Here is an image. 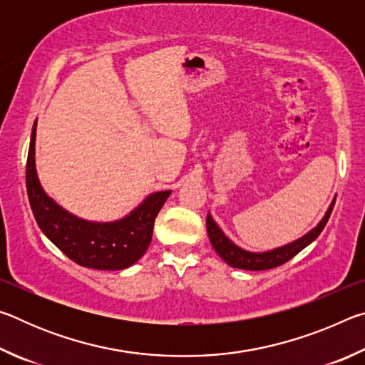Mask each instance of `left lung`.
I'll use <instances>...</instances> for the list:
<instances>
[{
	"mask_svg": "<svg viewBox=\"0 0 365 365\" xmlns=\"http://www.w3.org/2000/svg\"><path fill=\"white\" fill-rule=\"evenodd\" d=\"M335 200L336 197H333L331 205L329 209H327L324 219L320 220L312 230H309L306 235H302L301 238L294 240L292 243L280 246V248L264 251V252H252V251H246L243 248H240V246L235 245L232 240L220 230V227L215 224L214 219L211 217V214H207L206 217L209 240H211V245L215 250V252H217V255L224 259L228 265H232L235 269L267 270V269L279 267V265L288 262L289 259L294 257L299 251L304 250L307 245H311L314 240L319 237L320 232H322L324 227L327 225V222H329L333 206H335Z\"/></svg>",
	"mask_w": 365,
	"mask_h": 365,
	"instance_id": "1",
	"label": "left lung"
}]
</instances>
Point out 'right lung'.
I'll return each mask as SVG.
<instances>
[{"label":"right lung","instance_id":"1","mask_svg":"<svg viewBox=\"0 0 365 365\" xmlns=\"http://www.w3.org/2000/svg\"><path fill=\"white\" fill-rule=\"evenodd\" d=\"M36 120L27 156V195L41 232L53 245L83 267L122 270L145 255L153 238L154 219L172 191H158L145 197L133 211L114 222H90L66 211L41 188L35 169Z\"/></svg>","mask_w":365,"mask_h":365}]
</instances>
